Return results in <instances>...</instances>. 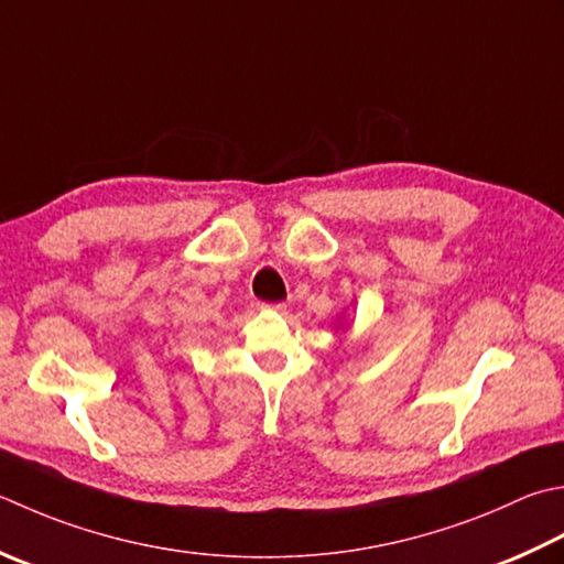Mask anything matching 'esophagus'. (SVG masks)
Masks as SVG:
<instances>
[{
    "mask_svg": "<svg viewBox=\"0 0 564 564\" xmlns=\"http://www.w3.org/2000/svg\"><path fill=\"white\" fill-rule=\"evenodd\" d=\"M261 307H271V311H285V303H259Z\"/></svg>",
    "mask_w": 564,
    "mask_h": 564,
    "instance_id": "esophagus-1",
    "label": "esophagus"
}]
</instances>
